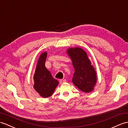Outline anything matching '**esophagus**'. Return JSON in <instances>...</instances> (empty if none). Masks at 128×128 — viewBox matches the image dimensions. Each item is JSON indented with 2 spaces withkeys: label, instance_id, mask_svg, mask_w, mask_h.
Wrapping results in <instances>:
<instances>
[{
  "label": "esophagus",
  "instance_id": "1",
  "mask_svg": "<svg viewBox=\"0 0 128 128\" xmlns=\"http://www.w3.org/2000/svg\"><path fill=\"white\" fill-rule=\"evenodd\" d=\"M66 82V79H61V80H60V83L61 84H63V83Z\"/></svg>",
  "mask_w": 128,
  "mask_h": 128
}]
</instances>
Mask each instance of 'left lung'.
Masks as SVG:
<instances>
[{"label": "left lung", "mask_w": 128, "mask_h": 128, "mask_svg": "<svg viewBox=\"0 0 128 128\" xmlns=\"http://www.w3.org/2000/svg\"><path fill=\"white\" fill-rule=\"evenodd\" d=\"M66 52L74 68L72 79L74 85L84 92H92L96 85L97 76L87 53L80 47L68 48Z\"/></svg>", "instance_id": "obj_1"}]
</instances>
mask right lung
<instances>
[{"label":"right lung","instance_id":"obj_1","mask_svg":"<svg viewBox=\"0 0 128 128\" xmlns=\"http://www.w3.org/2000/svg\"><path fill=\"white\" fill-rule=\"evenodd\" d=\"M46 56V52L40 54L34 75V88L43 98L50 96L59 83L52 76L50 72L45 67Z\"/></svg>","mask_w":128,"mask_h":128}]
</instances>
